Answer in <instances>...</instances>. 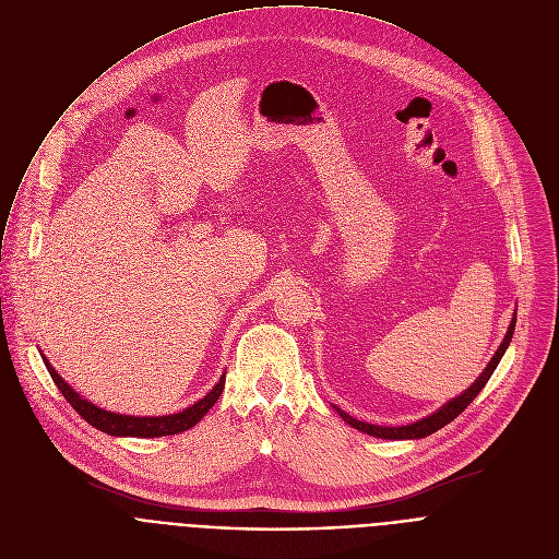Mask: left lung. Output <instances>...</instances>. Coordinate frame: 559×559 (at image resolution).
<instances>
[{"label": "left lung", "instance_id": "left-lung-1", "mask_svg": "<svg viewBox=\"0 0 559 559\" xmlns=\"http://www.w3.org/2000/svg\"><path fill=\"white\" fill-rule=\"evenodd\" d=\"M515 316H518V313L513 311L509 330H507V334H504V338H502L498 352L493 354V358H491L489 365L485 367V371H483L480 376H477V380H475L468 389H464L460 395L451 397L449 403H444V405H442L440 409H436L433 414H429V416H425V418H420V420H416V423L403 425V427H382V425L362 423V420H358V418L345 414V412L338 409L336 405H334V409H336L338 416H341L347 425H352L354 429H358V431H362V433H367V436H373V438H382V440H420V438H427V436L436 433L438 429H442L444 425H449L453 418H457V416L475 401V395L485 389V384L489 382V378L493 376L498 362L502 360L504 352H507L509 345H511V338H513V332H515Z\"/></svg>", "mask_w": 559, "mask_h": 559}]
</instances>
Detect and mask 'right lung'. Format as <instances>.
I'll list each match as a JSON object with an SVG mask.
<instances>
[{"label":"right lung","mask_w":559,"mask_h":559,"mask_svg":"<svg viewBox=\"0 0 559 559\" xmlns=\"http://www.w3.org/2000/svg\"><path fill=\"white\" fill-rule=\"evenodd\" d=\"M44 365L50 373V378L55 380L57 389L63 393L66 401L72 405V409L82 416L88 425H93L95 429L108 433V436H117V438H162V436H175V433H183L188 429H192L221 397L223 386H225V371L218 378V382L197 401L194 405H190L188 409L179 412V414H168V416H126V414H115V412H106L97 405H93L86 397H82V393L74 391L57 371L55 367L48 362V358L41 354Z\"/></svg>","instance_id":"right-lung-1"}]
</instances>
